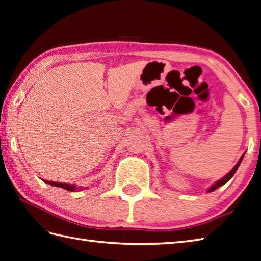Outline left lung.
Returning <instances> with one entry per match:
<instances>
[{"instance_id":"obj_1","label":"left lung","mask_w":261,"mask_h":261,"mask_svg":"<svg viewBox=\"0 0 261 261\" xmlns=\"http://www.w3.org/2000/svg\"><path fill=\"white\" fill-rule=\"evenodd\" d=\"M244 155H245V153H244ZM244 155H242L241 156V158L239 159V161H238V163H237V165H236L234 167H233V169H232V170L231 171H230L227 175H225V177H223L222 179H220L219 181H217V182L213 186V187H210V189L208 190L209 192H211V191H215L216 189H218V188H219V187H221L222 185H225L226 182H228V181L230 180V179H231L232 177H233V174L236 173V171H237V169H238V167L240 166V163H241V161H242V158H244Z\"/></svg>"}]
</instances>
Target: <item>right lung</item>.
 <instances>
[{"label": "right lung", "instance_id": "add662e5", "mask_svg": "<svg viewBox=\"0 0 261 261\" xmlns=\"http://www.w3.org/2000/svg\"><path fill=\"white\" fill-rule=\"evenodd\" d=\"M44 182L51 185V186H54V187H60V188H63V189L68 190V191H75L77 190V188L80 187H75L74 185H70V184H63V182H54V181H47L45 180Z\"/></svg>", "mask_w": 261, "mask_h": 261}]
</instances>
